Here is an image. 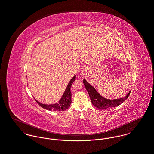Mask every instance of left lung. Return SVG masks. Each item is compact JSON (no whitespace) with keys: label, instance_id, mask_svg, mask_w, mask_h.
Here are the masks:
<instances>
[{"label":"left lung","instance_id":"obj_1","mask_svg":"<svg viewBox=\"0 0 154 154\" xmlns=\"http://www.w3.org/2000/svg\"><path fill=\"white\" fill-rule=\"evenodd\" d=\"M83 83L90 95L92 104L94 105L95 107L102 110L109 108L116 107L120 105L127 99L131 92V91H130L128 94L124 98L115 100H108L102 97L94 88V87L91 85L85 79L83 80Z\"/></svg>","mask_w":154,"mask_h":154}]
</instances>
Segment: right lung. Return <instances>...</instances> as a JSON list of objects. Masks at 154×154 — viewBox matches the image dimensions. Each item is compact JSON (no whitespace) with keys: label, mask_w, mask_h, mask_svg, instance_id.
Instances as JSON below:
<instances>
[{"label":"right lung","mask_w":154,"mask_h":154,"mask_svg":"<svg viewBox=\"0 0 154 154\" xmlns=\"http://www.w3.org/2000/svg\"><path fill=\"white\" fill-rule=\"evenodd\" d=\"M75 80V75L74 76L72 79L69 82L66 90L64 92L63 96L61 99L59 100L58 103L52 104V105H45L39 102L37 100H36L37 103L41 106L42 108L45 109L49 110L54 111H64L69 108L72 103V93L70 91V88L72 87V82Z\"/></svg>","instance_id":"1"}]
</instances>
